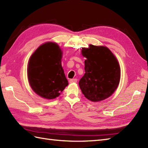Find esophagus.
I'll return each instance as SVG.
<instances>
[{
  "mask_svg": "<svg viewBox=\"0 0 148 148\" xmlns=\"http://www.w3.org/2000/svg\"><path fill=\"white\" fill-rule=\"evenodd\" d=\"M77 79H71L69 80V82H71V83H73V82H77Z\"/></svg>",
  "mask_w": 148,
  "mask_h": 148,
  "instance_id": "obj_1",
  "label": "esophagus"
}]
</instances>
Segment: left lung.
Returning <instances> with one entry per match:
<instances>
[{"mask_svg":"<svg viewBox=\"0 0 148 148\" xmlns=\"http://www.w3.org/2000/svg\"><path fill=\"white\" fill-rule=\"evenodd\" d=\"M85 74L79 85L84 97L91 101H99L110 97L121 79L118 60L107 47L90 45L82 48Z\"/></svg>","mask_w":148,"mask_h":148,"instance_id":"left-lung-1","label":"left lung"}]
</instances>
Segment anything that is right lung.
Masks as SVG:
<instances>
[{
	"instance_id": "obj_1",
	"label": "right lung",
	"mask_w": 148,
	"mask_h": 148,
	"mask_svg": "<svg viewBox=\"0 0 148 148\" xmlns=\"http://www.w3.org/2000/svg\"><path fill=\"white\" fill-rule=\"evenodd\" d=\"M62 57L60 47L53 42L42 45L31 56L27 78L31 88L41 97L56 98L68 85L62 67Z\"/></svg>"
}]
</instances>
